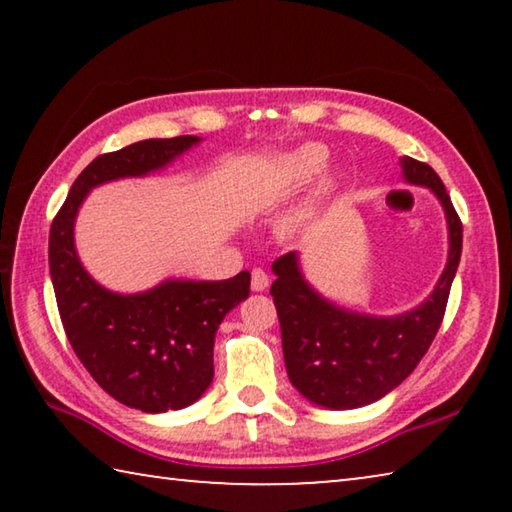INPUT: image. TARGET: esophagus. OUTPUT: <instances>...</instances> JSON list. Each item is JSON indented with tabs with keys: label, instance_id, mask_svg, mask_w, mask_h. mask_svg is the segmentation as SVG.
<instances>
[{
	"label": "esophagus",
	"instance_id": "34e87169",
	"mask_svg": "<svg viewBox=\"0 0 512 512\" xmlns=\"http://www.w3.org/2000/svg\"><path fill=\"white\" fill-rule=\"evenodd\" d=\"M250 289L257 293L268 289V275L262 271V268H253V273H250Z\"/></svg>",
	"mask_w": 512,
	"mask_h": 512
}]
</instances>
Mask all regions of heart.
I'll return each mask as SVG.
<instances>
[{"mask_svg":"<svg viewBox=\"0 0 512 512\" xmlns=\"http://www.w3.org/2000/svg\"><path fill=\"white\" fill-rule=\"evenodd\" d=\"M327 167V151L320 144H305L300 149L284 155L277 164L282 178L291 180V183H309L316 176L325 171Z\"/></svg>","mask_w":512,"mask_h":512,"instance_id":"b5f03b06","label":"heart"}]
</instances>
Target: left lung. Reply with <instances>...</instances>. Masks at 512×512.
Returning a JSON list of instances; mask_svg holds the SVG:
<instances>
[{
  "label": "left lung",
  "instance_id": "left-lung-1",
  "mask_svg": "<svg viewBox=\"0 0 512 512\" xmlns=\"http://www.w3.org/2000/svg\"><path fill=\"white\" fill-rule=\"evenodd\" d=\"M409 185L427 187L445 210L449 250L443 275L422 305L397 316H372L334 305L311 287L298 253L275 259L271 296L282 327V352L291 384L311 404L359 409L402 384L427 354L443 323L463 250V223L443 180L429 164L400 158Z\"/></svg>",
  "mask_w": 512,
  "mask_h": 512
}]
</instances>
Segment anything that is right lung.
Masks as SVG:
<instances>
[{"instance_id": "obj_1", "label": "right lung", "mask_w": 512, "mask_h": 512, "mask_svg": "<svg viewBox=\"0 0 512 512\" xmlns=\"http://www.w3.org/2000/svg\"><path fill=\"white\" fill-rule=\"evenodd\" d=\"M201 142L196 135L135 142L99 155L74 180L49 232V271L65 334L92 379L144 413L194 404L214 377V336L250 293V273L230 280H164L142 293H115L94 280L74 246L79 207L94 187L142 178Z\"/></svg>"}]
</instances>
